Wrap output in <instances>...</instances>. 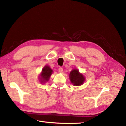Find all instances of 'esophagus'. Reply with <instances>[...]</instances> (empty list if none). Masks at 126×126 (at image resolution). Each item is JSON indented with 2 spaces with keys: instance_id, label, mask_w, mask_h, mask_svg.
Here are the masks:
<instances>
[{
  "instance_id": "obj_1",
  "label": "esophagus",
  "mask_w": 126,
  "mask_h": 126,
  "mask_svg": "<svg viewBox=\"0 0 126 126\" xmlns=\"http://www.w3.org/2000/svg\"><path fill=\"white\" fill-rule=\"evenodd\" d=\"M58 70H59V73H63V69L62 68H61L60 67L58 69Z\"/></svg>"
}]
</instances>
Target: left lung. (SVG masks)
I'll list each match as a JSON object with an SVG mask.
<instances>
[{"instance_id": "8db88e82", "label": "left lung", "mask_w": 126, "mask_h": 126, "mask_svg": "<svg viewBox=\"0 0 126 126\" xmlns=\"http://www.w3.org/2000/svg\"><path fill=\"white\" fill-rule=\"evenodd\" d=\"M69 78L71 83L73 85L78 86L83 85L85 81V78L82 73H80L78 69H73L70 72Z\"/></svg>"}]
</instances>
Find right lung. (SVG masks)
<instances>
[{"label":"right lung","mask_w":126,"mask_h":126,"mask_svg":"<svg viewBox=\"0 0 126 126\" xmlns=\"http://www.w3.org/2000/svg\"><path fill=\"white\" fill-rule=\"evenodd\" d=\"M53 73V71L49 66L45 65L44 67L42 68V71L40 74L39 77H38V80L40 81L41 84H45L46 82L49 80V79L51 77L52 73Z\"/></svg>","instance_id":"obj_1"}]
</instances>
